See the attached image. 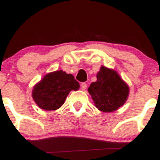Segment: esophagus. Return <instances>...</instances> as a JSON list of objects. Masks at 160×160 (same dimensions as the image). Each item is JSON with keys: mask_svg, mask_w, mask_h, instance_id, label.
Masks as SVG:
<instances>
[{"mask_svg": "<svg viewBox=\"0 0 160 160\" xmlns=\"http://www.w3.org/2000/svg\"><path fill=\"white\" fill-rule=\"evenodd\" d=\"M80 87H81L82 90H85L86 88H87V84H86V82H82V83L80 84Z\"/></svg>", "mask_w": 160, "mask_h": 160, "instance_id": "34e87169", "label": "esophagus"}]
</instances>
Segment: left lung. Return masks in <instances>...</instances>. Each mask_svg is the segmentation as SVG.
<instances>
[{"label":"left lung","instance_id":"left-lung-1","mask_svg":"<svg viewBox=\"0 0 160 160\" xmlns=\"http://www.w3.org/2000/svg\"><path fill=\"white\" fill-rule=\"evenodd\" d=\"M95 106L103 112H112L125 103L128 95V86L113 70L102 66L97 80L88 89Z\"/></svg>","mask_w":160,"mask_h":160}]
</instances>
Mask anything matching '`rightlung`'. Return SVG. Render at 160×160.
<instances>
[{
  "label": "right lung",
  "instance_id": "1",
  "mask_svg": "<svg viewBox=\"0 0 160 160\" xmlns=\"http://www.w3.org/2000/svg\"><path fill=\"white\" fill-rule=\"evenodd\" d=\"M80 84L74 76L61 71L47 74L34 86L32 97L38 107L47 111L58 109L71 90H78Z\"/></svg>",
  "mask_w": 160,
  "mask_h": 160
}]
</instances>
